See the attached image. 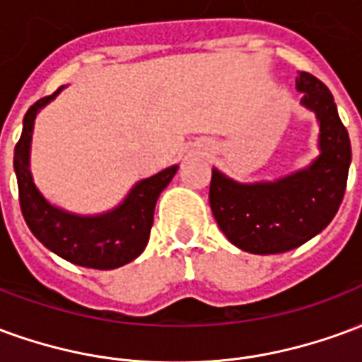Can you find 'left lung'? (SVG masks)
I'll use <instances>...</instances> for the list:
<instances>
[{"instance_id":"left-lung-1","label":"left lung","mask_w":362,"mask_h":362,"mask_svg":"<svg viewBox=\"0 0 362 362\" xmlns=\"http://www.w3.org/2000/svg\"><path fill=\"white\" fill-rule=\"evenodd\" d=\"M300 106L318 119L320 155L310 165L267 182H238L213 168L209 205L236 248L281 254L310 240L332 223L341 205L351 165V141L334 96L314 75L298 71Z\"/></svg>"}]
</instances>
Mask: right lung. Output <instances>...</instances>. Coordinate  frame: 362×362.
<instances>
[{
	"label": "right lung",
	"instance_id": "1",
	"mask_svg": "<svg viewBox=\"0 0 362 362\" xmlns=\"http://www.w3.org/2000/svg\"><path fill=\"white\" fill-rule=\"evenodd\" d=\"M66 89L35 103L23 119V134L15 145L13 168L19 186L23 217L30 233L40 243L75 266L93 269H116L141 256L149 243L155 205L160 192L170 184L178 165L143 178L127 192L116 207L95 215H81L62 209L48 202L35 184L30 173V145L38 112Z\"/></svg>",
	"mask_w": 362,
	"mask_h": 362
}]
</instances>
